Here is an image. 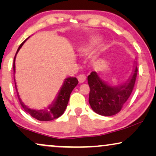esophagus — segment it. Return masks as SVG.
Returning a JSON list of instances; mask_svg holds the SVG:
<instances>
[{
    "label": "esophagus",
    "instance_id": "obj_1",
    "mask_svg": "<svg viewBox=\"0 0 156 156\" xmlns=\"http://www.w3.org/2000/svg\"><path fill=\"white\" fill-rule=\"evenodd\" d=\"M77 79H78L79 82L83 83L85 82V80H86V76H85V74H81L77 76Z\"/></svg>",
    "mask_w": 156,
    "mask_h": 156
}]
</instances>
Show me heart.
I'll list each match as a JSON object with an SVG mask.
<instances>
[{"mask_svg":"<svg viewBox=\"0 0 156 156\" xmlns=\"http://www.w3.org/2000/svg\"><path fill=\"white\" fill-rule=\"evenodd\" d=\"M100 41H101V39H100L99 37H94L92 38V40H91L90 44H89V45H87L86 47H83V48L81 49V51H82V52L83 53H87L89 50V49H90L91 46L96 45V44H97L99 42H100Z\"/></svg>","mask_w":156,"mask_h":156,"instance_id":"heart-1","label":"heart"}]
</instances>
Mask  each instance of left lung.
Listing matches in <instances>:
<instances>
[{"label":"left lung","mask_w":156,"mask_h":156,"mask_svg":"<svg viewBox=\"0 0 156 156\" xmlns=\"http://www.w3.org/2000/svg\"><path fill=\"white\" fill-rule=\"evenodd\" d=\"M137 72L136 66L127 82L119 87H113L100 80L95 72H91L87 80L90 88L89 102L94 112L106 116L120 112L133 91Z\"/></svg>","instance_id":"left-lung-1"}]
</instances>
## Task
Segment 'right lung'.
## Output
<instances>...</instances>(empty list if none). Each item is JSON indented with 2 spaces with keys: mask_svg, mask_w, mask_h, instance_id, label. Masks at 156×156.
<instances>
[{
  "mask_svg": "<svg viewBox=\"0 0 156 156\" xmlns=\"http://www.w3.org/2000/svg\"><path fill=\"white\" fill-rule=\"evenodd\" d=\"M23 42L22 43L17 50L16 56L17 53L19 51V50L21 48V47L23 46V44L25 42ZM16 56L14 57V61H13V70L15 72V59H16ZM78 84V80L75 77H68L65 79V82H64L63 86L62 87L61 90L59 91V94L57 96L56 100H55L54 103L48 107V111H44V110H41V111H36L33 109H30L28 107H27L23 103L22 101H21L20 98L19 97L18 92H17V94H18V97L19 99V101H20V105L22 106V107L24 108V110L26 112L27 114H29L30 116H32L33 118L39 121H48L53 120V119H55L58 118L62 115L63 114L64 112L66 109V107H67L68 101H69L70 94L73 90L74 87H75ZM15 84H16V91L17 88H16V84L15 82Z\"/></svg>",
  "mask_w": 156,
  "mask_h": 156,
  "instance_id": "1",
  "label": "right lung"
}]
</instances>
